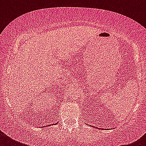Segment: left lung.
I'll use <instances>...</instances> for the list:
<instances>
[{
    "instance_id": "left-lung-1",
    "label": "left lung",
    "mask_w": 146,
    "mask_h": 146,
    "mask_svg": "<svg viewBox=\"0 0 146 146\" xmlns=\"http://www.w3.org/2000/svg\"><path fill=\"white\" fill-rule=\"evenodd\" d=\"M97 128H98V127H97ZM98 129H101V128H98Z\"/></svg>"
}]
</instances>
